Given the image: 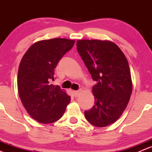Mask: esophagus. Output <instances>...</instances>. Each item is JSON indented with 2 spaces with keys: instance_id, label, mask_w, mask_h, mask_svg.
<instances>
[{
  "instance_id": "obj_1",
  "label": "esophagus",
  "mask_w": 152,
  "mask_h": 152,
  "mask_svg": "<svg viewBox=\"0 0 152 152\" xmlns=\"http://www.w3.org/2000/svg\"><path fill=\"white\" fill-rule=\"evenodd\" d=\"M81 93V90H79V91H74V95L75 96H78L80 95V94Z\"/></svg>"
}]
</instances>
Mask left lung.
Masks as SVG:
<instances>
[{
  "mask_svg": "<svg viewBox=\"0 0 152 152\" xmlns=\"http://www.w3.org/2000/svg\"><path fill=\"white\" fill-rule=\"evenodd\" d=\"M77 50L96 85L92 88L94 105L85 110L87 121L104 127L119 118L132 91L126 58L115 44L100 40H78Z\"/></svg>",
  "mask_w": 152,
  "mask_h": 152,
  "instance_id": "obj_1",
  "label": "left lung"
}]
</instances>
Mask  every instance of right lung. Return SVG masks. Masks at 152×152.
<instances>
[{"instance_id": "obj_1", "label": "right lung", "mask_w": 152, "mask_h": 152, "mask_svg": "<svg viewBox=\"0 0 152 152\" xmlns=\"http://www.w3.org/2000/svg\"><path fill=\"white\" fill-rule=\"evenodd\" d=\"M74 40L56 38L36 42L25 53L18 69V93L34 119L42 124L58 121L71 97L59 86L50 83L61 58L72 48Z\"/></svg>"}]
</instances>
